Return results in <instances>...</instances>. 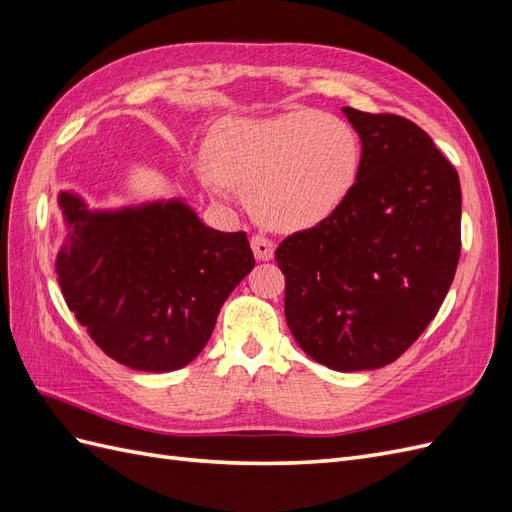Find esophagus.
Listing matches in <instances>:
<instances>
[{
	"instance_id": "obj_1",
	"label": "esophagus",
	"mask_w": 512,
	"mask_h": 512,
	"mask_svg": "<svg viewBox=\"0 0 512 512\" xmlns=\"http://www.w3.org/2000/svg\"><path fill=\"white\" fill-rule=\"evenodd\" d=\"M252 252H254V256H256V260H262V262H267V260H271L273 258V254H275V243L273 241H269L267 237H262V235H256V237H252Z\"/></svg>"
}]
</instances>
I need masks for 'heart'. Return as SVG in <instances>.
Returning <instances> with one entry per match:
<instances>
[{"mask_svg": "<svg viewBox=\"0 0 512 512\" xmlns=\"http://www.w3.org/2000/svg\"><path fill=\"white\" fill-rule=\"evenodd\" d=\"M361 158L350 123L314 111L232 117L207 141L213 188L237 190L258 222L284 232L329 220L359 179Z\"/></svg>", "mask_w": 512, "mask_h": 512, "instance_id": "b5f03b06", "label": "heart"}]
</instances>
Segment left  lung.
<instances>
[{
    "label": "left lung",
    "mask_w": 512,
    "mask_h": 512,
    "mask_svg": "<svg viewBox=\"0 0 512 512\" xmlns=\"http://www.w3.org/2000/svg\"><path fill=\"white\" fill-rule=\"evenodd\" d=\"M361 138L346 203L275 250L284 312L301 350L335 371L393 363L453 284L461 188L453 164L416 123L342 108Z\"/></svg>",
    "instance_id": "left-lung-1"
}]
</instances>
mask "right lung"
I'll list each match as a JSON object with an SVG mask.
<instances>
[{
    "label": "right lung",
    "mask_w": 512,
    "mask_h": 512,
    "mask_svg": "<svg viewBox=\"0 0 512 512\" xmlns=\"http://www.w3.org/2000/svg\"><path fill=\"white\" fill-rule=\"evenodd\" d=\"M61 294L117 363L164 374L209 342L230 292L256 265L245 232L207 226L183 198L89 207L61 190Z\"/></svg>",
    "instance_id": "1"
}]
</instances>
